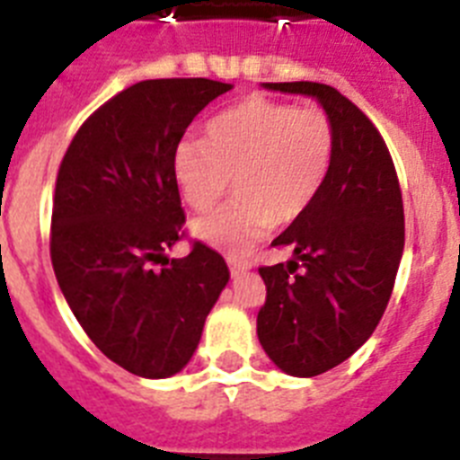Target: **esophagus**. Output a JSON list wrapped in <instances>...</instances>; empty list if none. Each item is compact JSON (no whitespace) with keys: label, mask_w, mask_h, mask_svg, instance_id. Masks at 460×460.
Here are the masks:
<instances>
[{"label":"esophagus","mask_w":460,"mask_h":460,"mask_svg":"<svg viewBox=\"0 0 460 460\" xmlns=\"http://www.w3.org/2000/svg\"><path fill=\"white\" fill-rule=\"evenodd\" d=\"M227 267H230V274L239 276L249 270V262L242 258H237V255H227Z\"/></svg>","instance_id":"34e87169"}]
</instances>
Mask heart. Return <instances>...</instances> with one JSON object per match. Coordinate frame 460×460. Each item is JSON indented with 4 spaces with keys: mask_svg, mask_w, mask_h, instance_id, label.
I'll use <instances>...</instances> for the list:
<instances>
[{
    "mask_svg": "<svg viewBox=\"0 0 460 460\" xmlns=\"http://www.w3.org/2000/svg\"><path fill=\"white\" fill-rule=\"evenodd\" d=\"M336 126L320 105L253 96L207 124L205 140H184L174 154L181 198L209 211L226 195L234 200L193 223V234L223 253H243L274 223H292L323 190L334 164Z\"/></svg>",
    "mask_w": 460,
    "mask_h": 460,
    "instance_id": "heart-1",
    "label": "heart"
}]
</instances>
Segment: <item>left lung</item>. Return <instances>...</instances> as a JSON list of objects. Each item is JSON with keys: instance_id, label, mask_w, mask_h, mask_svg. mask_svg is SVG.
<instances>
[{"instance_id": "obj_1", "label": "left lung", "mask_w": 460, "mask_h": 460, "mask_svg": "<svg viewBox=\"0 0 460 460\" xmlns=\"http://www.w3.org/2000/svg\"><path fill=\"white\" fill-rule=\"evenodd\" d=\"M265 87L315 96L336 126L323 190L271 242L295 258L258 270L267 286L260 343L280 371L313 377L339 367L376 332L403 255V198L380 131L339 89L306 80Z\"/></svg>"}]
</instances>
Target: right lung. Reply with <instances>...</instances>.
Returning <instances> with one entry per match:
<instances>
[{
	"instance_id": "add662e5",
	"label": "right lung",
	"mask_w": 460,
	"mask_h": 460,
	"mask_svg": "<svg viewBox=\"0 0 460 460\" xmlns=\"http://www.w3.org/2000/svg\"><path fill=\"white\" fill-rule=\"evenodd\" d=\"M230 87L207 78L131 84L93 110L59 164L57 283L92 343L133 376L180 373L230 279L223 255L202 242L186 258L164 255L186 237L174 154L193 117Z\"/></svg>"
}]
</instances>
